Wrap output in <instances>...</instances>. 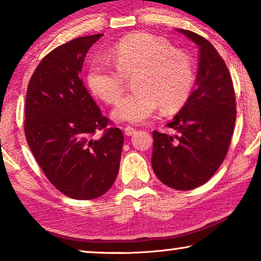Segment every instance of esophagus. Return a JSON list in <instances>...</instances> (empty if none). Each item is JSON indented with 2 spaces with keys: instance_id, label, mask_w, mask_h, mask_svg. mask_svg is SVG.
Masks as SVG:
<instances>
[{
  "instance_id": "esophagus-1",
  "label": "esophagus",
  "mask_w": 261,
  "mask_h": 261,
  "mask_svg": "<svg viewBox=\"0 0 261 261\" xmlns=\"http://www.w3.org/2000/svg\"><path fill=\"white\" fill-rule=\"evenodd\" d=\"M135 132H137V129H135V128H133V127H130V126L124 127V134H126L127 137H130V135H133Z\"/></svg>"
}]
</instances>
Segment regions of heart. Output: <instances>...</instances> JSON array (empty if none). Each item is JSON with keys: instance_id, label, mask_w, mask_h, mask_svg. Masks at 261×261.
Here are the masks:
<instances>
[{"instance_id": "1", "label": "heart", "mask_w": 261, "mask_h": 261, "mask_svg": "<svg viewBox=\"0 0 261 261\" xmlns=\"http://www.w3.org/2000/svg\"><path fill=\"white\" fill-rule=\"evenodd\" d=\"M116 68L97 60L88 72V84L95 95L113 103L126 88V77L134 78L137 91L121 98L113 110L117 121L140 123L162 107L172 113L188 101L195 82V70L184 52L148 33L121 39L112 49Z\"/></svg>"}]
</instances>
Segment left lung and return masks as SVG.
<instances>
[{
    "mask_svg": "<svg viewBox=\"0 0 261 261\" xmlns=\"http://www.w3.org/2000/svg\"><path fill=\"white\" fill-rule=\"evenodd\" d=\"M198 46L196 87L167 127L178 135L153 132L152 167L167 187L192 190L214 176L229 148L237 103L229 71L216 48L201 35L177 30Z\"/></svg>",
    "mask_w": 261,
    "mask_h": 261,
    "instance_id": "8db88e82",
    "label": "left lung"
}]
</instances>
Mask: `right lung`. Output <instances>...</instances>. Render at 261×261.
Listing matches in <instances>:
<instances>
[{
  "label": "right lung",
  "instance_id": "add662e5",
  "mask_svg": "<svg viewBox=\"0 0 261 261\" xmlns=\"http://www.w3.org/2000/svg\"><path fill=\"white\" fill-rule=\"evenodd\" d=\"M103 34L73 39L41 60L27 88L24 134L39 166L67 197L92 199L112 188L123 134L110 127L81 80L89 48ZM103 130L99 139H92Z\"/></svg>",
  "mask_w": 261,
  "mask_h": 261
}]
</instances>
